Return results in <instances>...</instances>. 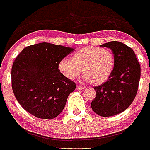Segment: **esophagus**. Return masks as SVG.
<instances>
[{"instance_id":"esophagus-1","label":"esophagus","mask_w":150,"mask_h":150,"mask_svg":"<svg viewBox=\"0 0 150 150\" xmlns=\"http://www.w3.org/2000/svg\"><path fill=\"white\" fill-rule=\"evenodd\" d=\"M84 86H79V85H78V86H76V89H78V90H81V89H84Z\"/></svg>"}]
</instances>
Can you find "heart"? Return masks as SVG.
<instances>
[{
	"mask_svg": "<svg viewBox=\"0 0 150 150\" xmlns=\"http://www.w3.org/2000/svg\"><path fill=\"white\" fill-rule=\"evenodd\" d=\"M115 67L112 52L108 49L86 47L75 52L72 59L64 58L58 64L61 73L74 80L81 72L91 84L98 85L110 78Z\"/></svg>",
	"mask_w": 150,
	"mask_h": 150,
	"instance_id": "obj_1",
	"label": "heart"
}]
</instances>
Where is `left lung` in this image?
<instances>
[{
  "label": "left lung",
  "mask_w": 150,
  "mask_h": 150,
  "mask_svg": "<svg viewBox=\"0 0 150 150\" xmlns=\"http://www.w3.org/2000/svg\"><path fill=\"white\" fill-rule=\"evenodd\" d=\"M110 48L115 67L107 82L95 86L96 96L91 103L92 110L102 117L123 112L135 99L141 78V67L132 48L118 41L100 45Z\"/></svg>",
  "instance_id": "8db88e82"
}]
</instances>
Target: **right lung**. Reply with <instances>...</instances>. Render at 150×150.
<instances>
[{
	"label": "right lung",
	"instance_id": "right-lung-1",
	"mask_svg": "<svg viewBox=\"0 0 150 150\" xmlns=\"http://www.w3.org/2000/svg\"><path fill=\"white\" fill-rule=\"evenodd\" d=\"M73 48L40 43L23 49L12 67V87L26 111L42 119H52L64 110L75 83L66 78L58 64Z\"/></svg>",
	"mask_w": 150,
	"mask_h": 150
}]
</instances>
